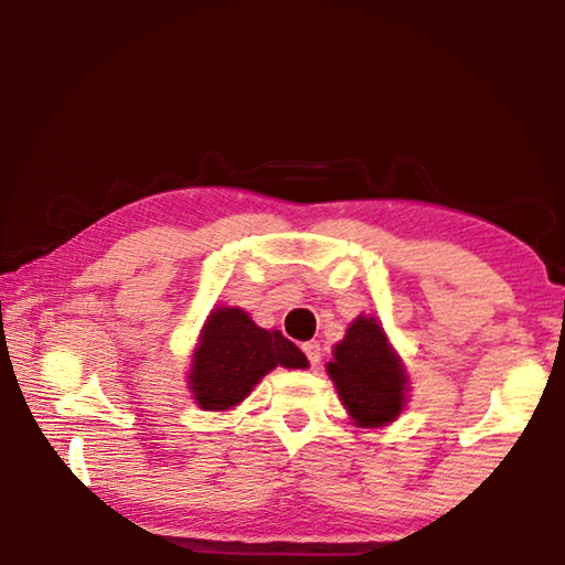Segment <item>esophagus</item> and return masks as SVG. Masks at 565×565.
Wrapping results in <instances>:
<instances>
[{
    "mask_svg": "<svg viewBox=\"0 0 565 565\" xmlns=\"http://www.w3.org/2000/svg\"><path fill=\"white\" fill-rule=\"evenodd\" d=\"M301 349H303L306 359H309L311 366H319V361H321V343L319 341H309V343H303Z\"/></svg>",
    "mask_w": 565,
    "mask_h": 565,
    "instance_id": "1",
    "label": "esophagus"
}]
</instances>
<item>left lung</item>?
<instances>
[{
    "mask_svg": "<svg viewBox=\"0 0 565 565\" xmlns=\"http://www.w3.org/2000/svg\"><path fill=\"white\" fill-rule=\"evenodd\" d=\"M327 374L359 428L394 424L406 406L408 371L376 317L359 313L333 347Z\"/></svg>",
    "mask_w": 565,
    "mask_h": 565,
    "instance_id": "left-lung-1",
    "label": "left lung"
}]
</instances>
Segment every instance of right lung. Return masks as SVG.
Masks as SVG:
<instances>
[{"mask_svg":"<svg viewBox=\"0 0 565 565\" xmlns=\"http://www.w3.org/2000/svg\"><path fill=\"white\" fill-rule=\"evenodd\" d=\"M276 366L309 369V361L281 331L256 327L238 306H214L191 353L186 388L199 408L232 411Z\"/></svg>","mask_w":565,"mask_h":565,"instance_id":"right-lung-1","label":"right lung"}]
</instances>
